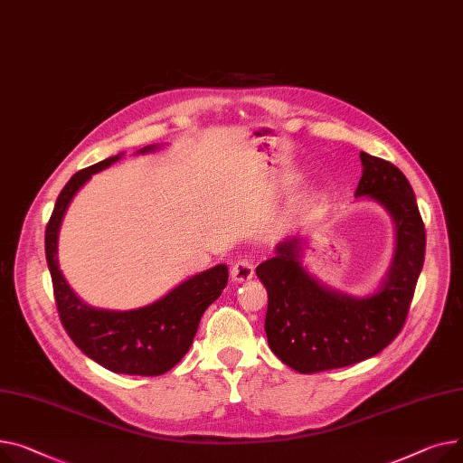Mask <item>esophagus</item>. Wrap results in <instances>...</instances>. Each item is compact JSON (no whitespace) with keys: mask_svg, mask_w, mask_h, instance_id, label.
<instances>
[{"mask_svg":"<svg viewBox=\"0 0 463 463\" xmlns=\"http://www.w3.org/2000/svg\"><path fill=\"white\" fill-rule=\"evenodd\" d=\"M254 277V263L250 260H239L232 267V279L235 282H249Z\"/></svg>","mask_w":463,"mask_h":463,"instance_id":"1","label":"esophagus"}]
</instances>
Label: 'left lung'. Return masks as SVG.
Returning a JSON list of instances; mask_svg holds the SVG:
<instances>
[{
	"label": "left lung",
	"instance_id": "obj_1",
	"mask_svg": "<svg viewBox=\"0 0 463 463\" xmlns=\"http://www.w3.org/2000/svg\"><path fill=\"white\" fill-rule=\"evenodd\" d=\"M361 162L355 196L383 205L396 226L394 258L382 286L353 297L321 284L301 263V237L277 244V256L256 269L269 297V347L301 373L344 368L383 351L403 327L424 265L426 230L410 181L383 158L363 151Z\"/></svg>",
	"mask_w": 463,
	"mask_h": 463
}]
</instances>
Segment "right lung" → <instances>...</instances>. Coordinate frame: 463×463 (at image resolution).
<instances>
[{"instance_id": "add662e5", "label": "right lung", "mask_w": 463, "mask_h": 463, "mask_svg": "<svg viewBox=\"0 0 463 463\" xmlns=\"http://www.w3.org/2000/svg\"><path fill=\"white\" fill-rule=\"evenodd\" d=\"M160 146L138 151L151 153ZM123 153L76 172L63 186L46 224L44 250L60 319L71 340L106 370L128 375H160L172 370L190 349L207 307L228 284V267L214 265L186 279L158 301L136 310H102L86 305L71 289L58 263V233L78 190L97 172L112 166Z\"/></svg>"}]
</instances>
